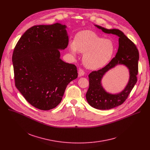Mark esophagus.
Instances as JSON below:
<instances>
[{"mask_svg": "<svg viewBox=\"0 0 150 150\" xmlns=\"http://www.w3.org/2000/svg\"><path fill=\"white\" fill-rule=\"evenodd\" d=\"M85 74V72L82 69H79L78 70V75L79 76H83Z\"/></svg>", "mask_w": 150, "mask_h": 150, "instance_id": "1", "label": "esophagus"}]
</instances>
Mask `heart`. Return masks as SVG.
Returning a JSON list of instances; mask_svg holds the SVG:
<instances>
[{
  "label": "heart",
  "instance_id": "b5f03b06",
  "mask_svg": "<svg viewBox=\"0 0 150 150\" xmlns=\"http://www.w3.org/2000/svg\"><path fill=\"white\" fill-rule=\"evenodd\" d=\"M70 49L74 54L78 52L84 54V65L91 69H98L105 65L115 51L114 45L110 40L105 39L92 31L78 33L75 41H71Z\"/></svg>",
  "mask_w": 150,
  "mask_h": 150
}]
</instances>
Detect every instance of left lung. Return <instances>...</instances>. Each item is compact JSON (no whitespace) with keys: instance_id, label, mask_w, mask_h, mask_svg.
Masks as SVG:
<instances>
[{"instance_id":"8db88e82","label":"left lung","mask_w":150,"mask_h":150,"mask_svg":"<svg viewBox=\"0 0 150 150\" xmlns=\"http://www.w3.org/2000/svg\"><path fill=\"white\" fill-rule=\"evenodd\" d=\"M103 32L113 34L119 38V49L116 55L104 68L92 71L88 75L89 88L86 98L93 108L100 110H109L123 104L129 96L137 81L138 73V50L134 42L128 38L122 31L117 29L108 30L96 25ZM118 64L126 65L129 69L130 78L125 88L117 95L107 93L101 86L100 81L105 73Z\"/></svg>"}]
</instances>
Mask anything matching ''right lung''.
I'll list each match as a JSON object with an SVG mask.
<instances>
[{
    "label": "right lung",
    "instance_id": "1",
    "mask_svg": "<svg viewBox=\"0 0 150 150\" xmlns=\"http://www.w3.org/2000/svg\"><path fill=\"white\" fill-rule=\"evenodd\" d=\"M66 26L59 23L35 25L16 43L12 54L15 84L25 100L41 110L60 103L68 83L78 77L76 67L60 59L67 47Z\"/></svg>",
    "mask_w": 150,
    "mask_h": 150
}]
</instances>
